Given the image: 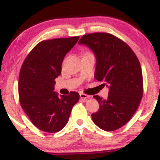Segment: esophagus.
I'll use <instances>...</instances> for the list:
<instances>
[{
	"label": "esophagus",
	"mask_w": 160,
	"mask_h": 160,
	"mask_svg": "<svg viewBox=\"0 0 160 160\" xmlns=\"http://www.w3.org/2000/svg\"><path fill=\"white\" fill-rule=\"evenodd\" d=\"M80 98L83 99L84 101H86L88 98H90V95H88L83 94V93H80Z\"/></svg>",
	"instance_id": "esophagus-1"
}]
</instances>
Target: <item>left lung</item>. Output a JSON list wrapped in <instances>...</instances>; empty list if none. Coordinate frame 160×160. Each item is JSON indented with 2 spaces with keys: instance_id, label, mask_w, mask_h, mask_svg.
<instances>
[{
  "instance_id": "1",
  "label": "left lung",
  "mask_w": 160,
  "mask_h": 160,
  "mask_svg": "<svg viewBox=\"0 0 160 160\" xmlns=\"http://www.w3.org/2000/svg\"><path fill=\"white\" fill-rule=\"evenodd\" d=\"M94 53L95 78L109 89L106 99L94 95L98 111L92 114L94 123L104 131H114L126 125L137 111L143 95L140 62L128 46L108 33L83 35L78 42Z\"/></svg>"
}]
</instances>
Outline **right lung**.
<instances>
[{
  "label": "right lung",
  "mask_w": 160,
  "mask_h": 160,
  "mask_svg": "<svg viewBox=\"0 0 160 160\" xmlns=\"http://www.w3.org/2000/svg\"><path fill=\"white\" fill-rule=\"evenodd\" d=\"M79 37L43 40L25 58L19 77L22 108L37 128L46 132H57L65 126L72 108L80 99L76 92L58 95L54 92L55 79L62 72L65 55Z\"/></svg>",
  "instance_id": "1"
}]
</instances>
